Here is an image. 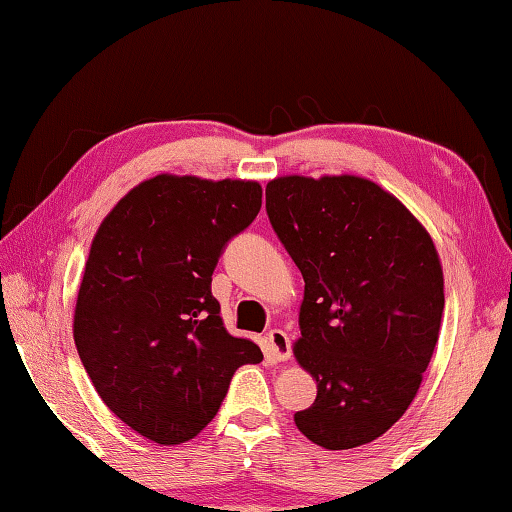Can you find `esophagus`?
Here are the masks:
<instances>
[{"label":"esophagus","instance_id":"1","mask_svg":"<svg viewBox=\"0 0 512 512\" xmlns=\"http://www.w3.org/2000/svg\"><path fill=\"white\" fill-rule=\"evenodd\" d=\"M266 341H268V352H271V357L275 361L291 359V341L287 332H282V329H271V332L266 334Z\"/></svg>","mask_w":512,"mask_h":512}]
</instances>
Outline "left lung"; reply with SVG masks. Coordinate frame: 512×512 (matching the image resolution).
<instances>
[{
  "label": "left lung",
  "instance_id": "8db88e82",
  "mask_svg": "<svg viewBox=\"0 0 512 512\" xmlns=\"http://www.w3.org/2000/svg\"><path fill=\"white\" fill-rule=\"evenodd\" d=\"M266 212L305 280L293 354L318 393L296 427L325 449L366 445L409 409L438 343L436 246L393 194L359 176L275 178Z\"/></svg>",
  "mask_w": 512,
  "mask_h": 512
}]
</instances>
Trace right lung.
Instances as JSON below:
<instances>
[{
    "instance_id": "right-lung-1",
    "label": "right lung",
    "mask_w": 512,
    "mask_h": 512,
    "mask_svg": "<svg viewBox=\"0 0 512 512\" xmlns=\"http://www.w3.org/2000/svg\"><path fill=\"white\" fill-rule=\"evenodd\" d=\"M262 207L255 180L160 173L133 187L92 239L74 343L117 418L158 445L201 433L237 368L264 359L223 327L212 273Z\"/></svg>"
}]
</instances>
